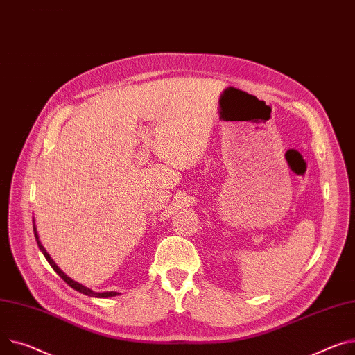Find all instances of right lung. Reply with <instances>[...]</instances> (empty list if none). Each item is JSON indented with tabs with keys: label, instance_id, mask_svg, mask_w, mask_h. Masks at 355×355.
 <instances>
[{
	"label": "right lung",
	"instance_id": "add662e5",
	"mask_svg": "<svg viewBox=\"0 0 355 355\" xmlns=\"http://www.w3.org/2000/svg\"><path fill=\"white\" fill-rule=\"evenodd\" d=\"M34 235H35V240H37V244H38V248L41 250V252L44 254V257L46 258V261H49V264L54 268V271L67 282V284L71 287V288H74L76 291H78V293H81V294H85V295H88V297H96V298H108V297H115V295H118L120 293H116V291H105V293H96V291H92V290H89V288H87V287H84L83 284H80V282H77V281H74V279H71L65 272H62L61 270H60V267L54 263V259L50 257V254L46 252V250L42 247V244H41V241H40V239H38V232H37V228H35V224H34Z\"/></svg>",
	"mask_w": 355,
	"mask_h": 355
}]
</instances>
